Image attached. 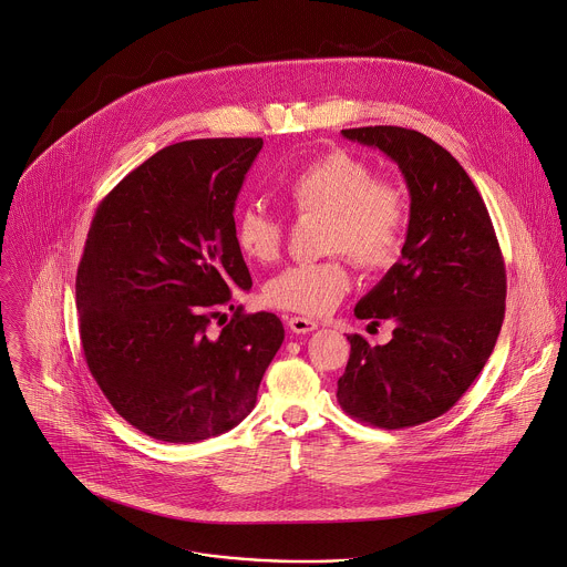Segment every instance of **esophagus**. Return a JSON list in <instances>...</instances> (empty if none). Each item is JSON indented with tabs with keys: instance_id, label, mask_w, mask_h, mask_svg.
Wrapping results in <instances>:
<instances>
[{
	"instance_id": "1",
	"label": "esophagus",
	"mask_w": 567,
	"mask_h": 567,
	"mask_svg": "<svg viewBox=\"0 0 567 567\" xmlns=\"http://www.w3.org/2000/svg\"><path fill=\"white\" fill-rule=\"evenodd\" d=\"M287 324H289V329H291L293 333H309V331L318 329V322H316V320L302 318V316H291V318L287 320Z\"/></svg>"
}]
</instances>
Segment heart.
Segmentation results:
<instances>
[{
	"label": "heart",
	"mask_w": 567,
	"mask_h": 567,
	"mask_svg": "<svg viewBox=\"0 0 567 567\" xmlns=\"http://www.w3.org/2000/svg\"><path fill=\"white\" fill-rule=\"evenodd\" d=\"M285 194L298 216L324 218L322 251H342L367 271L399 260L410 227L408 200L399 186L379 182L364 159L340 148L320 153L289 175ZM234 236L249 260L271 262L282 249L285 223L260 205H247L236 214ZM342 254L287 267L267 282L265 300L305 316L329 313L351 285Z\"/></svg>",
	"instance_id": "1"
}]
</instances>
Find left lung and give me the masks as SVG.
Segmentation results:
<instances>
[{"label": "left lung", "mask_w": 567, "mask_h": 567, "mask_svg": "<svg viewBox=\"0 0 567 567\" xmlns=\"http://www.w3.org/2000/svg\"><path fill=\"white\" fill-rule=\"evenodd\" d=\"M394 159L408 182L410 227L399 262L360 298L362 320L396 322L388 344L347 336L340 408L401 430L445 414L485 367L505 316V265L474 182L432 137L403 126L344 128Z\"/></svg>", "instance_id": "1"}]
</instances>
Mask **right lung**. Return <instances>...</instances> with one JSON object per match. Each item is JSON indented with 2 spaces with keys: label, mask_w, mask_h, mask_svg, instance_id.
<instances>
[{
  "label": "right lung",
  "mask_w": 567,
  "mask_h": 567,
  "mask_svg": "<svg viewBox=\"0 0 567 567\" xmlns=\"http://www.w3.org/2000/svg\"><path fill=\"white\" fill-rule=\"evenodd\" d=\"M262 137L186 140L133 168L100 203L75 293L86 364L113 410L146 436L198 443L256 408L285 340L276 313L212 317L251 276L234 212Z\"/></svg>",
  "instance_id": "add662e5"
}]
</instances>
